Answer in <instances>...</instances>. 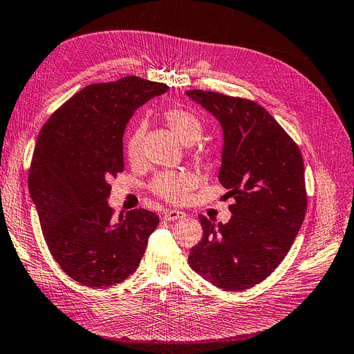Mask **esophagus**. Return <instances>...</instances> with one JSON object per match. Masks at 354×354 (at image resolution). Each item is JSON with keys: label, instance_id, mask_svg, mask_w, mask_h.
Masks as SVG:
<instances>
[{"label": "esophagus", "instance_id": "34e87169", "mask_svg": "<svg viewBox=\"0 0 354 354\" xmlns=\"http://www.w3.org/2000/svg\"><path fill=\"white\" fill-rule=\"evenodd\" d=\"M186 214L183 211H178V209H167L164 211V218L167 221H176L180 218H185Z\"/></svg>", "mask_w": 354, "mask_h": 354}]
</instances>
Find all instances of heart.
Returning a JSON list of instances; mask_svg holds the SVG:
<instances>
[{
  "label": "heart",
  "mask_w": 354,
  "mask_h": 354,
  "mask_svg": "<svg viewBox=\"0 0 354 354\" xmlns=\"http://www.w3.org/2000/svg\"><path fill=\"white\" fill-rule=\"evenodd\" d=\"M164 118L171 130L177 134V137L183 143L192 145L201 138L203 127L201 120L194 112L173 108L165 111ZM145 131V124H138L133 130L130 138H128L127 155L130 159L140 158ZM196 183V176L189 173V171H168V173L159 174L155 178L152 189L158 196L169 202H183L189 196L192 189H195Z\"/></svg>",
  "instance_id": "obj_1"
}]
</instances>
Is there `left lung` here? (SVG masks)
Returning <instances> with one entry per match:
<instances>
[{
	"instance_id": "obj_1",
	"label": "left lung",
	"mask_w": 354,
	"mask_h": 354,
	"mask_svg": "<svg viewBox=\"0 0 354 354\" xmlns=\"http://www.w3.org/2000/svg\"><path fill=\"white\" fill-rule=\"evenodd\" d=\"M186 94L223 128L218 181L233 198L226 224L199 216L203 234L190 250L189 266L214 286L242 291L281 264L301 227L307 209L303 156L259 103L214 91Z\"/></svg>"
}]
</instances>
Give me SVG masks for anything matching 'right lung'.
Instances as JSON below:
<instances>
[{
  "label": "right lung",
  "instance_id": "1",
  "mask_svg": "<svg viewBox=\"0 0 354 354\" xmlns=\"http://www.w3.org/2000/svg\"><path fill=\"white\" fill-rule=\"evenodd\" d=\"M167 90V84L138 77L91 84L38 134L29 194L51 255L85 286H112L134 273L159 224L143 208L115 218L108 180L124 169L122 136L134 111Z\"/></svg>",
  "mask_w": 354,
  "mask_h": 354
}]
</instances>
